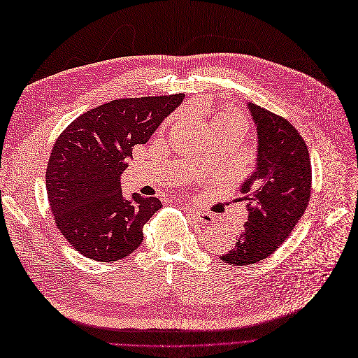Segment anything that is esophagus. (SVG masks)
<instances>
[{"mask_svg":"<svg viewBox=\"0 0 358 358\" xmlns=\"http://www.w3.org/2000/svg\"><path fill=\"white\" fill-rule=\"evenodd\" d=\"M185 210H187V213L193 217V220H196L197 222H201V224H210V222H213V216L209 212L199 210L196 208H187Z\"/></svg>","mask_w":358,"mask_h":358,"instance_id":"esophagus-1","label":"esophagus"}]
</instances>
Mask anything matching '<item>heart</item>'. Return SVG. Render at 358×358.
<instances>
[{
	"mask_svg": "<svg viewBox=\"0 0 358 358\" xmlns=\"http://www.w3.org/2000/svg\"><path fill=\"white\" fill-rule=\"evenodd\" d=\"M216 120H220V121H232V122H244L245 126H247V121H245V118L241 114H224V115H221L220 118H216Z\"/></svg>",
	"mask_w": 358,
	"mask_h": 358,
	"instance_id": "obj_1",
	"label": "heart"
}]
</instances>
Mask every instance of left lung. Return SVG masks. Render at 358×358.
Wrapping results in <instances>:
<instances>
[{
	"mask_svg": "<svg viewBox=\"0 0 358 358\" xmlns=\"http://www.w3.org/2000/svg\"><path fill=\"white\" fill-rule=\"evenodd\" d=\"M257 130L256 168L241 184L248 217L236 247L221 256L234 266L262 262L301 220L312 193V164L300 133L265 108L247 102Z\"/></svg>",
	"mask_w": 358,
	"mask_h": 358,
	"instance_id": "1",
	"label": "left lung"
}]
</instances>
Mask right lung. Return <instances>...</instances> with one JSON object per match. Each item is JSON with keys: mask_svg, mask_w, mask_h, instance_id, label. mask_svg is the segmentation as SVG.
Here are the masks:
<instances>
[{"mask_svg": "<svg viewBox=\"0 0 358 358\" xmlns=\"http://www.w3.org/2000/svg\"><path fill=\"white\" fill-rule=\"evenodd\" d=\"M169 96L115 99L76 118L59 134L46 166L54 221L80 255L111 263L143 241V225L162 203L158 197L121 192V174L136 145H145L182 102Z\"/></svg>", "mask_w": 358, "mask_h": 358, "instance_id": "add662e5", "label": "right lung"}]
</instances>
